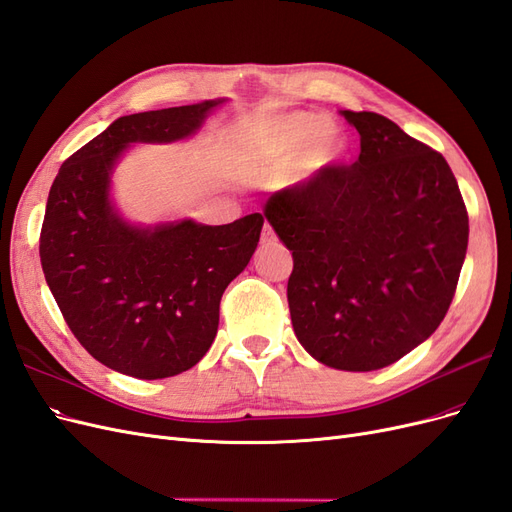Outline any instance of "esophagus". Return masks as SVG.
<instances>
[{"mask_svg":"<svg viewBox=\"0 0 512 512\" xmlns=\"http://www.w3.org/2000/svg\"><path fill=\"white\" fill-rule=\"evenodd\" d=\"M274 240H276L274 229L266 223V225H263V232H261V242H263V244H272Z\"/></svg>","mask_w":512,"mask_h":512,"instance_id":"1","label":"esophagus"}]
</instances>
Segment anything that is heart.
I'll list each match as a JSON object with an SVG mask.
<instances>
[{"mask_svg":"<svg viewBox=\"0 0 512 512\" xmlns=\"http://www.w3.org/2000/svg\"><path fill=\"white\" fill-rule=\"evenodd\" d=\"M253 153L261 166L274 174H285L298 166V172L306 176L336 161L342 142L321 114L293 112L257 129Z\"/></svg>","mask_w":512,"mask_h":512,"instance_id":"heart-1","label":"heart"}]
</instances>
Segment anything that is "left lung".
Wrapping results in <instances>:
<instances>
[{
	"mask_svg": "<svg viewBox=\"0 0 512 512\" xmlns=\"http://www.w3.org/2000/svg\"><path fill=\"white\" fill-rule=\"evenodd\" d=\"M353 166L274 193L263 214L293 257V332L321 364L370 372L402 359L447 315L468 249V210L447 159L376 112Z\"/></svg>",
	"mask_w": 512,
	"mask_h": 512,
	"instance_id": "left-lung-1",
	"label": "left lung"
}]
</instances>
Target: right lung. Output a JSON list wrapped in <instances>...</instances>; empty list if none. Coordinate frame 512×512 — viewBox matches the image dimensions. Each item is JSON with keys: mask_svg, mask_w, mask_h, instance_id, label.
<instances>
[{"mask_svg": "<svg viewBox=\"0 0 512 512\" xmlns=\"http://www.w3.org/2000/svg\"><path fill=\"white\" fill-rule=\"evenodd\" d=\"M223 100L114 121L63 161L48 193L40 261L76 340L100 364L155 381L193 368L217 336L225 287L251 261L263 217L134 227L112 208L114 163L134 142L195 134Z\"/></svg>", "mask_w": 512, "mask_h": 512, "instance_id": "right-lung-1", "label": "right lung"}]
</instances>
